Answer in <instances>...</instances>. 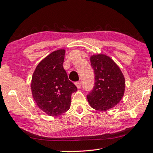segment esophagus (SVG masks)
<instances>
[{
    "label": "esophagus",
    "instance_id": "34e87169",
    "mask_svg": "<svg viewBox=\"0 0 153 153\" xmlns=\"http://www.w3.org/2000/svg\"><path fill=\"white\" fill-rule=\"evenodd\" d=\"M76 86H77V88L79 89L80 88H81V86H82L81 82H76Z\"/></svg>",
    "mask_w": 153,
    "mask_h": 153
}]
</instances>
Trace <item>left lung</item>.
<instances>
[{
    "label": "left lung",
    "mask_w": 153,
    "mask_h": 153,
    "mask_svg": "<svg viewBox=\"0 0 153 153\" xmlns=\"http://www.w3.org/2000/svg\"><path fill=\"white\" fill-rule=\"evenodd\" d=\"M90 63L95 82L87 99L93 108L106 111L117 105L123 97L125 78L117 65L107 55H92Z\"/></svg>",
    "instance_id": "obj_1"
}]
</instances>
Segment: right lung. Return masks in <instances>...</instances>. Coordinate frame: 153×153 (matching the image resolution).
I'll list each match as a JSON object with an SVG mask.
<instances>
[{"label":"right lung","mask_w":153,"mask_h":153,"mask_svg":"<svg viewBox=\"0 0 153 153\" xmlns=\"http://www.w3.org/2000/svg\"><path fill=\"white\" fill-rule=\"evenodd\" d=\"M65 53L64 49L55 51L40 62L31 83L33 98L38 107L53 117L69 109L71 94L77 90L63 67Z\"/></svg>","instance_id":"add662e5"}]
</instances>
